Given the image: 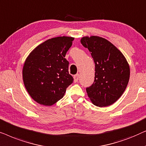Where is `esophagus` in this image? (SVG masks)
<instances>
[{"label":"esophagus","instance_id":"obj_1","mask_svg":"<svg viewBox=\"0 0 146 146\" xmlns=\"http://www.w3.org/2000/svg\"><path fill=\"white\" fill-rule=\"evenodd\" d=\"M78 79H79V74H78L74 75V82H78Z\"/></svg>","mask_w":146,"mask_h":146}]
</instances>
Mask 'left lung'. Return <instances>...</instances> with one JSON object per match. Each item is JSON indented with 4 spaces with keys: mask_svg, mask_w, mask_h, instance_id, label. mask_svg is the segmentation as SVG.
Masks as SVG:
<instances>
[{
    "mask_svg": "<svg viewBox=\"0 0 146 146\" xmlns=\"http://www.w3.org/2000/svg\"><path fill=\"white\" fill-rule=\"evenodd\" d=\"M80 42L90 52L95 63L94 82L86 88L88 96L96 106L113 104L123 94L128 84L130 70L126 58L104 38L84 36Z\"/></svg>",
    "mask_w": 146,
    "mask_h": 146,
    "instance_id": "1",
    "label": "left lung"
}]
</instances>
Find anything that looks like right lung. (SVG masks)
Masks as SVG:
<instances>
[{
  "label": "right lung",
  "instance_id": "obj_1",
  "mask_svg": "<svg viewBox=\"0 0 146 146\" xmlns=\"http://www.w3.org/2000/svg\"><path fill=\"white\" fill-rule=\"evenodd\" d=\"M74 39L58 36L47 40L37 46L26 59L23 69L24 84L31 97L40 104H54L73 82L65 56Z\"/></svg>",
  "mask_w": 146,
  "mask_h": 146
}]
</instances>
